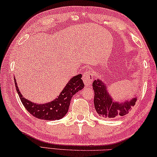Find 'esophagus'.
<instances>
[{
  "label": "esophagus",
  "mask_w": 157,
  "mask_h": 157,
  "mask_svg": "<svg viewBox=\"0 0 157 157\" xmlns=\"http://www.w3.org/2000/svg\"><path fill=\"white\" fill-rule=\"evenodd\" d=\"M94 76V74H93L92 71H88L84 73L83 76V80L86 86H88L92 84L93 78H94V76Z\"/></svg>",
  "instance_id": "34e87169"
}]
</instances>
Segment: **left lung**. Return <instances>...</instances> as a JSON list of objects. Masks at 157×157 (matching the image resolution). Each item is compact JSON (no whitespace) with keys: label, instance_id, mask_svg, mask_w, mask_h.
<instances>
[{"label":"left lung","instance_id":"8db88e82","mask_svg":"<svg viewBox=\"0 0 157 157\" xmlns=\"http://www.w3.org/2000/svg\"><path fill=\"white\" fill-rule=\"evenodd\" d=\"M92 86L94 91V108L101 117L112 119L125 116L129 113L137 101L136 96L130 100L127 99L121 103L113 101V98L108 93L107 85L100 79L94 80Z\"/></svg>","mask_w":157,"mask_h":157}]
</instances>
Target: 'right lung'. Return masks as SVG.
I'll return each instance as SVG.
<instances>
[{"mask_svg":"<svg viewBox=\"0 0 157 157\" xmlns=\"http://www.w3.org/2000/svg\"><path fill=\"white\" fill-rule=\"evenodd\" d=\"M81 78V74L74 76L69 81L59 97L51 102L45 104L34 103L24 98L19 91L15 78L14 82L16 91L22 103L32 116L39 119L54 121L62 119L67 113L72 96L84 87V83Z\"/></svg>","mask_w":157,"mask_h":157,"instance_id":"obj_1","label":"right lung"}]
</instances>
